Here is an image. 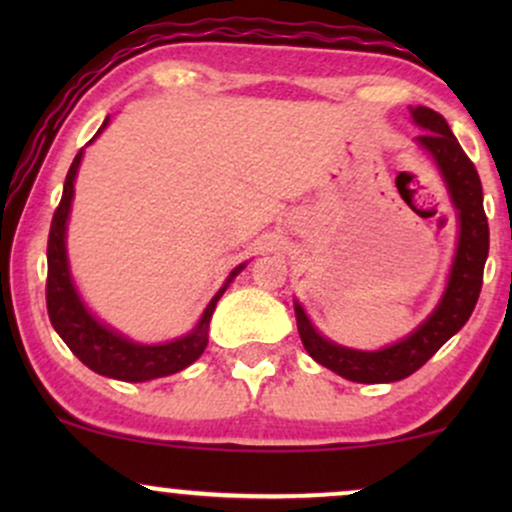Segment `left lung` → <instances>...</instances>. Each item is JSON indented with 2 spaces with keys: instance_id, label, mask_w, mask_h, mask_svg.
<instances>
[{
  "instance_id": "left-lung-1",
  "label": "left lung",
  "mask_w": 512,
  "mask_h": 512,
  "mask_svg": "<svg viewBox=\"0 0 512 512\" xmlns=\"http://www.w3.org/2000/svg\"><path fill=\"white\" fill-rule=\"evenodd\" d=\"M411 117L424 129L416 142L436 161L455 204L457 221H460V238H457L448 286L436 310L402 342L380 351H358L322 337L308 320L301 303H293L305 351L320 366L354 383H395L416 373L452 334L462 330L479 301L481 281H484V264L489 257V221L484 214V195H481L477 168L462 151L443 115L419 105V108H411Z\"/></svg>"
}]
</instances>
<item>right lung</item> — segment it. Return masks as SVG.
I'll list each match as a JSON object with an SVG mask.
<instances>
[{
    "label": "right lung",
    "instance_id": "obj_1",
    "mask_svg": "<svg viewBox=\"0 0 512 512\" xmlns=\"http://www.w3.org/2000/svg\"><path fill=\"white\" fill-rule=\"evenodd\" d=\"M108 117H105L103 127L98 134L108 127ZM93 137V139H96ZM91 139V142H93ZM88 142V144H91ZM81 156L84 149L74 156L72 166H69L67 180H64V192L60 199V207L55 209L50 223V238H48V284H45V301H48V315L55 332L64 339V344L72 349V354L79 358L84 366L96 370L98 375H108V378L125 380V383H144V380L166 378V375L178 373V370L187 368L195 363L199 356L207 349V334H209V320L214 315L216 303L228 289L240 269V264L226 279L219 293L211 298L207 310L199 317L197 327L185 337L175 339L168 344H137L132 339L122 337L110 327H105L101 320H96L88 308L81 301V296L74 289L72 274H69L67 262V219L69 209H72L74 197V180L76 170H79Z\"/></svg>",
    "mask_w": 512,
    "mask_h": 512
}]
</instances>
